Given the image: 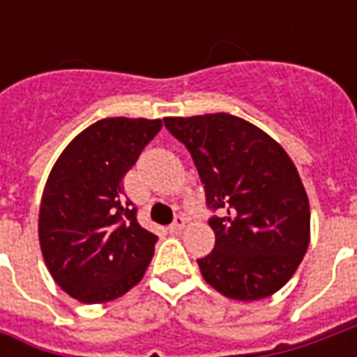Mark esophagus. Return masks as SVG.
<instances>
[{"mask_svg": "<svg viewBox=\"0 0 357 357\" xmlns=\"http://www.w3.org/2000/svg\"><path fill=\"white\" fill-rule=\"evenodd\" d=\"M185 227V218L183 216H176V220H174V224L170 225V231L172 233H178L181 231Z\"/></svg>", "mask_w": 357, "mask_h": 357, "instance_id": "34e87169", "label": "esophagus"}]
</instances>
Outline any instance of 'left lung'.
Returning <instances> with one entry per match:
<instances>
[{
    "instance_id": "8db88e82",
    "label": "left lung",
    "mask_w": 357,
    "mask_h": 357,
    "mask_svg": "<svg viewBox=\"0 0 357 357\" xmlns=\"http://www.w3.org/2000/svg\"><path fill=\"white\" fill-rule=\"evenodd\" d=\"M193 156L216 245L199 262L204 281L224 296L255 302L294 275L310 245V202L291 156L239 116L214 112L164 118Z\"/></svg>"
}]
</instances>
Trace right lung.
Masks as SVG:
<instances>
[{
	"mask_svg": "<svg viewBox=\"0 0 357 357\" xmlns=\"http://www.w3.org/2000/svg\"><path fill=\"white\" fill-rule=\"evenodd\" d=\"M162 120L102 118L74 137L51 168L38 235L55 283L84 304L122 296L139 283L156 235L143 229L122 179Z\"/></svg>",
	"mask_w": 357,
	"mask_h": 357,
	"instance_id": "1",
	"label": "right lung"
}]
</instances>
